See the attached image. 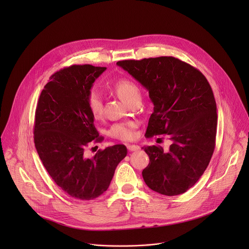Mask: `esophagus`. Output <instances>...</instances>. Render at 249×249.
I'll use <instances>...</instances> for the list:
<instances>
[{"label":"esophagus","instance_id":"obj_1","mask_svg":"<svg viewBox=\"0 0 249 249\" xmlns=\"http://www.w3.org/2000/svg\"><path fill=\"white\" fill-rule=\"evenodd\" d=\"M127 149H128L130 152H135V151L140 150V147H139L138 145H127Z\"/></svg>","mask_w":249,"mask_h":249}]
</instances>
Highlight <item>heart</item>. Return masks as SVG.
Masks as SVG:
<instances>
[{
    "label": "heart",
    "mask_w": 249,
    "mask_h": 249,
    "mask_svg": "<svg viewBox=\"0 0 249 249\" xmlns=\"http://www.w3.org/2000/svg\"><path fill=\"white\" fill-rule=\"evenodd\" d=\"M113 88L116 93L119 95V97L127 103H129L134 98L140 97L141 95V90L138 85L126 78L120 79L117 82H115ZM87 104L91 115L94 118H99L102 115V112H103L102 99L96 90L91 89L89 92L87 97ZM134 127H135V124L132 122L113 124L110 127L108 134L112 138L122 140V141H128V140H131L134 136V133H133Z\"/></svg>",
    "instance_id": "1"
}]
</instances>
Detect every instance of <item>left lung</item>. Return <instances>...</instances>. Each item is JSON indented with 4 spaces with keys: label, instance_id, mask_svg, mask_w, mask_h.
Instances as JSON below:
<instances>
[{
    "label": "left lung",
    "instance_id": "obj_1",
    "mask_svg": "<svg viewBox=\"0 0 249 249\" xmlns=\"http://www.w3.org/2000/svg\"><path fill=\"white\" fill-rule=\"evenodd\" d=\"M117 65L149 91L154 103L145 136L168 135V151L144 147L150 158L143 170L154 191L179 195L206 170L216 145L217 105L205 76L193 66L170 56L123 60Z\"/></svg>",
    "mask_w": 249,
    "mask_h": 249
}]
</instances>
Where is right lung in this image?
<instances>
[{
	"label": "right lung",
	"mask_w": 249,
	"mask_h": 249,
	"mask_svg": "<svg viewBox=\"0 0 249 249\" xmlns=\"http://www.w3.org/2000/svg\"><path fill=\"white\" fill-rule=\"evenodd\" d=\"M106 70L73 65L50 77L35 110L34 144L55 183L71 197L92 200L107 190L118 163L126 157L124 145L86 156L90 144L100 143L87 97L94 81Z\"/></svg>",
	"instance_id": "add662e5"
}]
</instances>
